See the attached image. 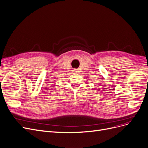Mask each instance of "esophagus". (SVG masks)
<instances>
[{
	"mask_svg": "<svg viewBox=\"0 0 148 148\" xmlns=\"http://www.w3.org/2000/svg\"><path fill=\"white\" fill-rule=\"evenodd\" d=\"M74 72H75V73H77L78 71H77V69H74Z\"/></svg>",
	"mask_w": 148,
	"mask_h": 148,
	"instance_id": "34e87169",
	"label": "esophagus"
}]
</instances>
